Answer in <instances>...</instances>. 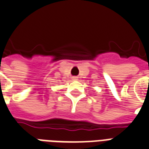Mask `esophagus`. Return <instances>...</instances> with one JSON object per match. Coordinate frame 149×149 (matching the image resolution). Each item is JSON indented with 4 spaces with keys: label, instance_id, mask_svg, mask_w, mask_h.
<instances>
[{
    "label": "esophagus",
    "instance_id": "34e87169",
    "mask_svg": "<svg viewBox=\"0 0 149 149\" xmlns=\"http://www.w3.org/2000/svg\"><path fill=\"white\" fill-rule=\"evenodd\" d=\"M73 80H74V81H77V77H73Z\"/></svg>",
    "mask_w": 149,
    "mask_h": 149
}]
</instances>
